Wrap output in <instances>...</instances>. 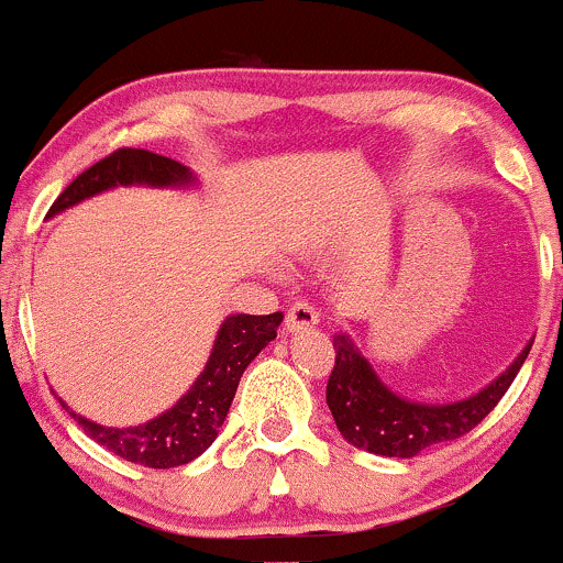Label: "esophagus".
I'll return each instance as SVG.
<instances>
[{
    "label": "esophagus",
    "instance_id": "obj_1",
    "mask_svg": "<svg viewBox=\"0 0 563 563\" xmlns=\"http://www.w3.org/2000/svg\"><path fill=\"white\" fill-rule=\"evenodd\" d=\"M319 324V311L311 306V302H292L287 311V319H284V327H287V332H302L308 330V327H316Z\"/></svg>",
    "mask_w": 563,
    "mask_h": 563
}]
</instances>
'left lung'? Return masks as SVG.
<instances>
[{"instance_id":"left-lung-1","label":"left lung","mask_w":563,"mask_h":563,"mask_svg":"<svg viewBox=\"0 0 563 563\" xmlns=\"http://www.w3.org/2000/svg\"><path fill=\"white\" fill-rule=\"evenodd\" d=\"M332 345L334 369L327 383V407L343 439L383 457H415L428 446L473 431L516 380L532 340L497 380L468 399L450 404H422L396 396L353 345L351 334H334Z\"/></svg>"}]
</instances>
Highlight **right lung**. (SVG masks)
<instances>
[{"label": "right lung", "instance_id": "1", "mask_svg": "<svg viewBox=\"0 0 563 563\" xmlns=\"http://www.w3.org/2000/svg\"><path fill=\"white\" fill-rule=\"evenodd\" d=\"M197 178L180 162L167 156L151 154L143 148H119L106 159L95 162L90 169L79 175L66 191L49 207V218L68 207L103 194L117 186H151V188H183L194 186ZM284 313L250 316L233 313L220 324L212 353L205 369L178 404L162 412L159 418L132 428H106L100 422L68 412L79 422V428L98 441L100 446L119 454L145 468H178V465L197 460L207 446L218 439L229 407L236 396L239 380L252 358L276 338ZM66 407V401H60ZM68 409V407H66Z\"/></svg>", "mask_w": 563, "mask_h": 563}]
</instances>
